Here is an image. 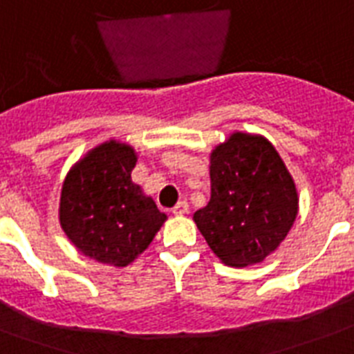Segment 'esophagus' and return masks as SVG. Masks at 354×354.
<instances>
[{
	"instance_id": "1",
	"label": "esophagus",
	"mask_w": 354,
	"mask_h": 354,
	"mask_svg": "<svg viewBox=\"0 0 354 354\" xmlns=\"http://www.w3.org/2000/svg\"><path fill=\"white\" fill-rule=\"evenodd\" d=\"M187 211H189V204H187V202H178V204L174 205V207H172V213H174V215H178V216L185 215Z\"/></svg>"
}]
</instances>
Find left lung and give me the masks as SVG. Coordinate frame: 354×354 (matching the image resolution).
<instances>
[{
	"mask_svg": "<svg viewBox=\"0 0 354 354\" xmlns=\"http://www.w3.org/2000/svg\"><path fill=\"white\" fill-rule=\"evenodd\" d=\"M211 198L193 215L227 266L263 263L290 232L297 191L290 172L263 136L233 132L209 156Z\"/></svg>",
	"mask_w": 354,
	"mask_h": 354,
	"instance_id": "8db88e82",
	"label": "left lung"
}]
</instances>
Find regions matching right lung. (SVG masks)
Listing matches in <instances>:
<instances>
[{
	"label": "right lung",
	"instance_id": "right-lung-1",
	"mask_svg": "<svg viewBox=\"0 0 354 354\" xmlns=\"http://www.w3.org/2000/svg\"><path fill=\"white\" fill-rule=\"evenodd\" d=\"M136 161L130 145L110 139L77 161L64 180L60 226L86 257L128 266L167 221L132 182Z\"/></svg>",
	"mask_w": 354,
	"mask_h": 354
}]
</instances>
